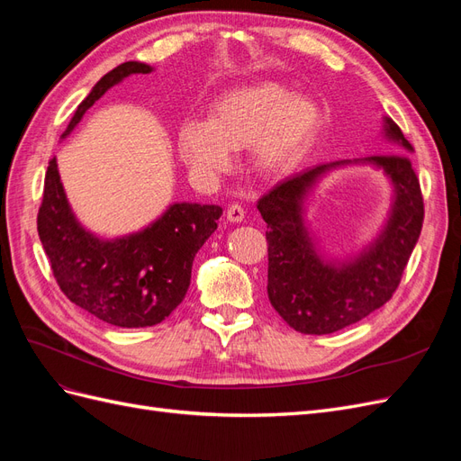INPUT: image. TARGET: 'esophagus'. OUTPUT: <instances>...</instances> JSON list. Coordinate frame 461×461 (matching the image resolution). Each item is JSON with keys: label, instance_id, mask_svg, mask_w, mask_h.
<instances>
[{"label": "esophagus", "instance_id": "esophagus-1", "mask_svg": "<svg viewBox=\"0 0 461 461\" xmlns=\"http://www.w3.org/2000/svg\"><path fill=\"white\" fill-rule=\"evenodd\" d=\"M244 217H246V212H244V207H242L240 203L229 205V209H227V219H229L230 222H242Z\"/></svg>", "mask_w": 461, "mask_h": 461}]
</instances>
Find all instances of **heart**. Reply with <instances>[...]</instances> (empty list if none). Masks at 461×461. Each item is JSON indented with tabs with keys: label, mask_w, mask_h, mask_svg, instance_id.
Returning <instances> with one entry per match:
<instances>
[{
	"label": "heart",
	"mask_w": 461,
	"mask_h": 461,
	"mask_svg": "<svg viewBox=\"0 0 461 461\" xmlns=\"http://www.w3.org/2000/svg\"><path fill=\"white\" fill-rule=\"evenodd\" d=\"M321 132V111L310 97L292 95L276 82H256L222 92L207 121L178 129V153L190 169L219 175L229 151L252 148V165L265 176H283L308 158Z\"/></svg>",
	"instance_id": "obj_1"
}]
</instances>
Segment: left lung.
Wrapping results in <instances>:
<instances>
[{
  "mask_svg": "<svg viewBox=\"0 0 461 461\" xmlns=\"http://www.w3.org/2000/svg\"><path fill=\"white\" fill-rule=\"evenodd\" d=\"M390 156L344 159L310 167L278 183L258 202L267 222V294L276 313L303 334H330L379 310L400 285L403 269L423 227V198L411 161V144L398 124L383 117ZM350 164H369L393 186L385 225L359 253L329 257L309 229L304 202L329 172Z\"/></svg>",
  "mask_w": 461,
  "mask_h": 461,
  "instance_id": "obj_1",
  "label": "left lung"
}]
</instances>
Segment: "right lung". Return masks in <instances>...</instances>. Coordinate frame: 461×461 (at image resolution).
<instances>
[{
    "label": "right lung",
    "instance_id": "add662e5",
    "mask_svg": "<svg viewBox=\"0 0 461 461\" xmlns=\"http://www.w3.org/2000/svg\"><path fill=\"white\" fill-rule=\"evenodd\" d=\"M151 71L146 63L127 61L104 75L77 107L61 140L109 88L131 75ZM221 215L219 205L175 202L148 227L102 239L77 219L53 158L38 212V234L68 300L109 325L138 329L161 323L185 300L194 258L215 232Z\"/></svg>",
    "mask_w": 461,
    "mask_h": 461
}]
</instances>
